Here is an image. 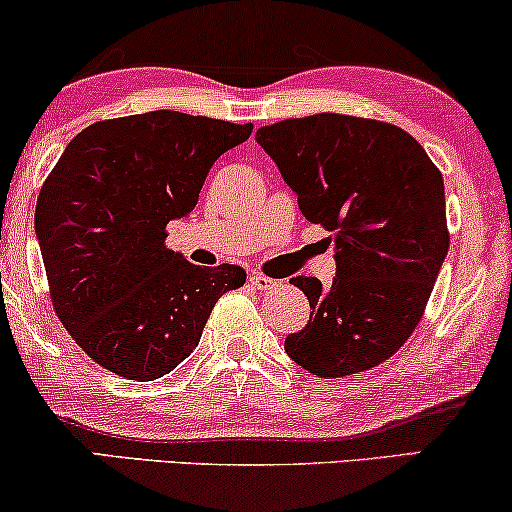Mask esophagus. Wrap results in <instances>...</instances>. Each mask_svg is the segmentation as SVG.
<instances>
[{
	"instance_id": "esophagus-1",
	"label": "esophagus",
	"mask_w": 512,
	"mask_h": 512,
	"mask_svg": "<svg viewBox=\"0 0 512 512\" xmlns=\"http://www.w3.org/2000/svg\"><path fill=\"white\" fill-rule=\"evenodd\" d=\"M249 282L254 284L256 289H261V291H268V289H275V287H277L275 280H270V277L261 275V272H254V275L249 277Z\"/></svg>"
}]
</instances>
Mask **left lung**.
<instances>
[{
    "label": "left lung",
    "instance_id": "8db88e82",
    "mask_svg": "<svg viewBox=\"0 0 512 512\" xmlns=\"http://www.w3.org/2000/svg\"><path fill=\"white\" fill-rule=\"evenodd\" d=\"M256 141L336 244L329 289L291 277L313 313L284 350L320 378L378 367L421 322L447 256L440 169L400 126L334 112L261 126Z\"/></svg>",
    "mask_w": 512,
    "mask_h": 512
}]
</instances>
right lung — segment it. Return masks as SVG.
Here are the masks:
<instances>
[{
	"instance_id": "1",
	"label": "right lung",
	"mask_w": 512,
	"mask_h": 512,
	"mask_svg": "<svg viewBox=\"0 0 512 512\" xmlns=\"http://www.w3.org/2000/svg\"><path fill=\"white\" fill-rule=\"evenodd\" d=\"M254 124L174 110L105 119L72 138L35 209L49 294L79 348L112 374L155 381L197 348L211 310L247 272L167 249L209 169Z\"/></svg>"
}]
</instances>
